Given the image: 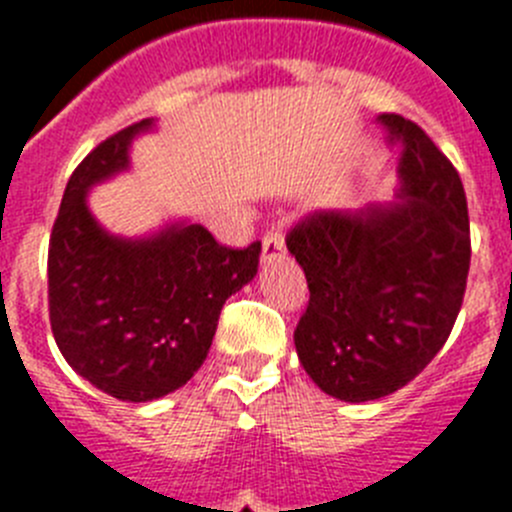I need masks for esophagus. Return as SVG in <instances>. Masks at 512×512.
I'll return each instance as SVG.
<instances>
[{
    "instance_id": "34e87169",
    "label": "esophagus",
    "mask_w": 512,
    "mask_h": 512,
    "mask_svg": "<svg viewBox=\"0 0 512 512\" xmlns=\"http://www.w3.org/2000/svg\"><path fill=\"white\" fill-rule=\"evenodd\" d=\"M284 256V235L279 230H271V233L264 235L261 241V261L264 264H271Z\"/></svg>"
}]
</instances>
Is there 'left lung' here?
I'll return each instance as SVG.
<instances>
[{"label": "left lung", "mask_w": 512, "mask_h": 512, "mask_svg": "<svg viewBox=\"0 0 512 512\" xmlns=\"http://www.w3.org/2000/svg\"><path fill=\"white\" fill-rule=\"evenodd\" d=\"M397 158V202L320 210L287 235L310 289L295 330L300 364L325 395L369 402L431 364L467 289V194L451 161L400 115H379Z\"/></svg>", "instance_id": "obj_1"}]
</instances>
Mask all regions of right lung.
<instances>
[{
    "instance_id": "1",
    "label": "right lung",
    "mask_w": 512,
    "mask_h": 512,
    "mask_svg": "<svg viewBox=\"0 0 512 512\" xmlns=\"http://www.w3.org/2000/svg\"><path fill=\"white\" fill-rule=\"evenodd\" d=\"M140 120L89 153L71 174L48 248L51 330L79 377L122 402L179 390L207 359L225 300L259 271L261 243L220 246L200 223L143 238L112 235L87 205L94 184L130 169Z\"/></svg>"
}]
</instances>
